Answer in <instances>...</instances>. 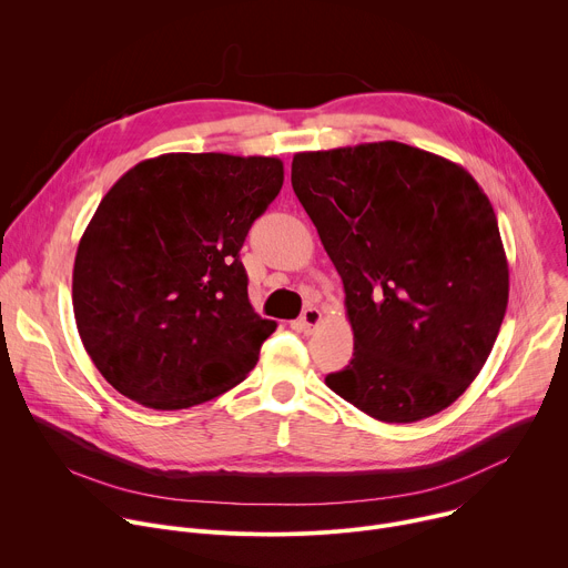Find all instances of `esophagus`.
Here are the masks:
<instances>
[{
    "instance_id": "esophagus-1",
    "label": "esophagus",
    "mask_w": 568,
    "mask_h": 568,
    "mask_svg": "<svg viewBox=\"0 0 568 568\" xmlns=\"http://www.w3.org/2000/svg\"><path fill=\"white\" fill-rule=\"evenodd\" d=\"M321 323V310H316V307H307V310H303V314H301V318H298V326H301V331L305 333V335H310L316 326Z\"/></svg>"
}]
</instances>
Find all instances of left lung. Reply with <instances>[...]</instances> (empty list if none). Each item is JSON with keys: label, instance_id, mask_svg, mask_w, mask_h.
Instances as JSON below:
<instances>
[{"label": "left lung", "instance_id": "obj_1", "mask_svg": "<svg viewBox=\"0 0 568 568\" xmlns=\"http://www.w3.org/2000/svg\"><path fill=\"white\" fill-rule=\"evenodd\" d=\"M292 189L344 281L355 339L328 388L382 423L447 409L508 307L488 195L454 161L397 141L296 152Z\"/></svg>", "mask_w": 568, "mask_h": 568}]
</instances>
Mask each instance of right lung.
<instances>
[{
    "label": "right lung",
    "mask_w": 568,
    "mask_h": 568,
    "mask_svg": "<svg viewBox=\"0 0 568 568\" xmlns=\"http://www.w3.org/2000/svg\"><path fill=\"white\" fill-rule=\"evenodd\" d=\"M281 186L276 156L169 152L108 191L80 237L71 301L88 355L121 395L189 409L256 366L276 321L254 312L240 250Z\"/></svg>",
    "instance_id": "add662e5"
}]
</instances>
